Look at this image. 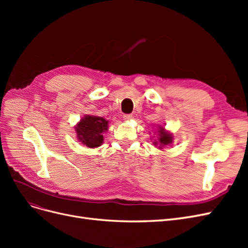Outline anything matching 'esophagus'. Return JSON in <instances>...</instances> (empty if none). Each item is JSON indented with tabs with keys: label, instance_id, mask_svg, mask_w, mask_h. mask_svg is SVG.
I'll return each mask as SVG.
<instances>
[{
	"label": "esophagus",
	"instance_id": "obj_1",
	"mask_svg": "<svg viewBox=\"0 0 248 248\" xmlns=\"http://www.w3.org/2000/svg\"><path fill=\"white\" fill-rule=\"evenodd\" d=\"M123 118H124V120H126V121H129V120L132 119V115H130V114H125V115L123 116Z\"/></svg>",
	"mask_w": 248,
	"mask_h": 248
}]
</instances>
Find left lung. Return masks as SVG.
Masks as SVG:
<instances>
[{
    "mask_svg": "<svg viewBox=\"0 0 248 248\" xmlns=\"http://www.w3.org/2000/svg\"><path fill=\"white\" fill-rule=\"evenodd\" d=\"M158 140H155L154 141V145H159L158 148L162 149L163 146H168L170 145L172 142V136L170 133H169L168 131L164 130V128L162 126L159 127L158 129Z\"/></svg>",
    "mask_w": 248,
    "mask_h": 248,
    "instance_id": "1",
    "label": "left lung"
}]
</instances>
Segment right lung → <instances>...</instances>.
Listing matches in <instances>:
<instances>
[{
	"mask_svg": "<svg viewBox=\"0 0 248 248\" xmlns=\"http://www.w3.org/2000/svg\"><path fill=\"white\" fill-rule=\"evenodd\" d=\"M108 129V121L102 117L88 116L76 126L78 140L88 148H97L103 142V134Z\"/></svg>",
	"mask_w": 248,
	"mask_h": 248,
	"instance_id": "right-lung-1",
	"label": "right lung"
}]
</instances>
